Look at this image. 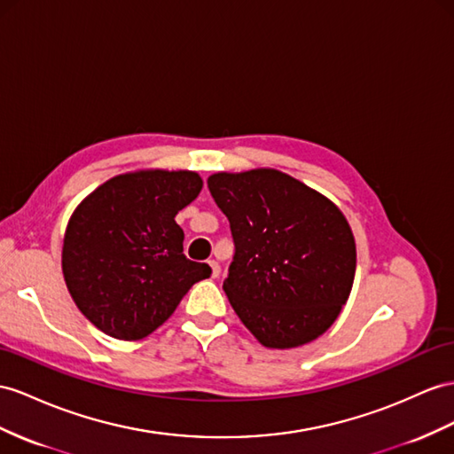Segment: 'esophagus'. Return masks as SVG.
I'll list each match as a JSON object with an SVG mask.
<instances>
[{"instance_id": "34e87169", "label": "esophagus", "mask_w": 454, "mask_h": 454, "mask_svg": "<svg viewBox=\"0 0 454 454\" xmlns=\"http://www.w3.org/2000/svg\"><path fill=\"white\" fill-rule=\"evenodd\" d=\"M208 266H211V276L218 278L220 276V266L216 261H208Z\"/></svg>"}]
</instances>
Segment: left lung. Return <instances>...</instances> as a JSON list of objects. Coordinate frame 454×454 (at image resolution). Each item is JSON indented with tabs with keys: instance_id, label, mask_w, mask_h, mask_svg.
<instances>
[{
	"instance_id": "obj_1",
	"label": "left lung",
	"mask_w": 454,
	"mask_h": 454,
	"mask_svg": "<svg viewBox=\"0 0 454 454\" xmlns=\"http://www.w3.org/2000/svg\"><path fill=\"white\" fill-rule=\"evenodd\" d=\"M207 184L234 238L223 287L239 320L269 348L317 340L355 280L356 247L343 213L274 168L216 172Z\"/></svg>"
}]
</instances>
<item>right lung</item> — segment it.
<instances>
[{"label":"right lung","instance_id":"obj_1","mask_svg":"<svg viewBox=\"0 0 454 454\" xmlns=\"http://www.w3.org/2000/svg\"><path fill=\"white\" fill-rule=\"evenodd\" d=\"M203 188L192 170L119 174L80 203L63 239V276L80 312L116 340L136 341L176 310L190 287L211 276L184 254L174 216Z\"/></svg>","mask_w":454,"mask_h":454}]
</instances>
